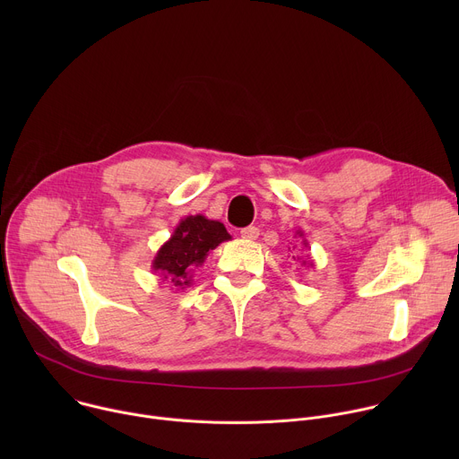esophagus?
<instances>
[{"instance_id": "34e87169", "label": "esophagus", "mask_w": 459, "mask_h": 459, "mask_svg": "<svg viewBox=\"0 0 459 459\" xmlns=\"http://www.w3.org/2000/svg\"><path fill=\"white\" fill-rule=\"evenodd\" d=\"M241 238L243 239H255L257 236H259V229L257 227H254V225H250V227H245V229H241Z\"/></svg>"}]
</instances>
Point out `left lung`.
Segmentation results:
<instances>
[{
    "instance_id": "1",
    "label": "left lung",
    "mask_w": 459,
    "mask_h": 459,
    "mask_svg": "<svg viewBox=\"0 0 459 459\" xmlns=\"http://www.w3.org/2000/svg\"><path fill=\"white\" fill-rule=\"evenodd\" d=\"M294 238H298V239L301 241V245H303L305 248H308V241L305 239V234H303V230H301V229H298V230H296ZM294 248H296V245H294ZM292 257H294V255H292ZM294 259H296V257H294ZM298 259H301V257L298 255ZM301 265H305V267H307V265H308V267H314V261L310 259V255H305V259H301Z\"/></svg>"
}]
</instances>
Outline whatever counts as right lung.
Listing matches in <instances>:
<instances>
[{
	"instance_id": "right-lung-1",
	"label": "right lung",
	"mask_w": 459,
	"mask_h": 459,
	"mask_svg": "<svg viewBox=\"0 0 459 459\" xmlns=\"http://www.w3.org/2000/svg\"><path fill=\"white\" fill-rule=\"evenodd\" d=\"M232 239L225 225L202 214L183 218L152 259V271L163 281L183 290L192 283V271L205 264L211 250Z\"/></svg>"
}]
</instances>
